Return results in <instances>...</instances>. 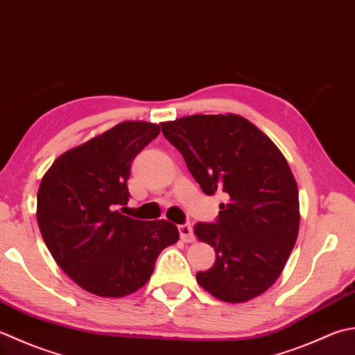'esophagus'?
<instances>
[{
	"label": "esophagus",
	"mask_w": 355,
	"mask_h": 355,
	"mask_svg": "<svg viewBox=\"0 0 355 355\" xmlns=\"http://www.w3.org/2000/svg\"><path fill=\"white\" fill-rule=\"evenodd\" d=\"M178 231H180V237H182L183 241L192 243L193 240H196V235H193V229H192L191 223L180 225V226H178Z\"/></svg>",
	"instance_id": "esophagus-1"
}]
</instances>
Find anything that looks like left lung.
Returning a JSON list of instances; mask_svg holds the SVG:
<instances>
[{
	"instance_id": "1",
	"label": "left lung",
	"mask_w": 355,
	"mask_h": 355,
	"mask_svg": "<svg viewBox=\"0 0 355 355\" xmlns=\"http://www.w3.org/2000/svg\"><path fill=\"white\" fill-rule=\"evenodd\" d=\"M206 196L226 203L214 223L193 227L215 263L197 274L207 293L241 303L279 279L295 245L298 189L279 148L240 115H191L159 124Z\"/></svg>"
}]
</instances>
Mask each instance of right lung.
Returning <instances> with one entry per match:
<instances>
[{"mask_svg": "<svg viewBox=\"0 0 355 355\" xmlns=\"http://www.w3.org/2000/svg\"><path fill=\"white\" fill-rule=\"evenodd\" d=\"M158 124L124 121L64 152L41 180L37 220L49 252L90 294L124 297L144 286L159 252L178 241L166 220L123 215L134 158Z\"/></svg>", "mask_w": 355, "mask_h": 355, "instance_id": "add662e5", "label": "right lung"}]
</instances>
